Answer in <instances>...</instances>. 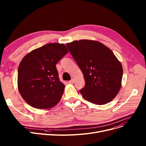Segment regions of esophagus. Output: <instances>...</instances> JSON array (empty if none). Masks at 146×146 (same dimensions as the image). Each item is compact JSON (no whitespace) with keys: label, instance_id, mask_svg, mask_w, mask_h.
Here are the masks:
<instances>
[{"label":"esophagus","instance_id":"1","mask_svg":"<svg viewBox=\"0 0 146 146\" xmlns=\"http://www.w3.org/2000/svg\"><path fill=\"white\" fill-rule=\"evenodd\" d=\"M74 80L73 79H72V80L68 81V83H70V84H73V83H74Z\"/></svg>","mask_w":146,"mask_h":146}]
</instances>
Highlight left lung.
<instances>
[{
    "label": "left lung",
    "mask_w": 146,
    "mask_h": 146,
    "mask_svg": "<svg viewBox=\"0 0 146 146\" xmlns=\"http://www.w3.org/2000/svg\"><path fill=\"white\" fill-rule=\"evenodd\" d=\"M66 46L83 74L85 85L80 90L83 98L96 105L111 102L119 92L123 74L113 52L94 40L74 41Z\"/></svg>",
    "instance_id": "left-lung-1"
}]
</instances>
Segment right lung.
<instances>
[{
	"label": "right lung",
	"instance_id": "add662e5",
	"mask_svg": "<svg viewBox=\"0 0 146 146\" xmlns=\"http://www.w3.org/2000/svg\"><path fill=\"white\" fill-rule=\"evenodd\" d=\"M68 52L63 44L50 43L23 58L18 71V88L24 101L37 109L56 105L65 86L60 81L56 64Z\"/></svg>",
	"mask_w": 146,
	"mask_h": 146
}]
</instances>
